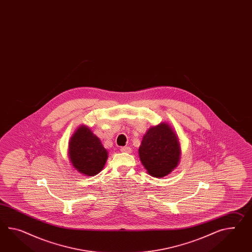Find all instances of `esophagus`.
I'll return each mask as SVG.
<instances>
[{
  "label": "esophagus",
  "mask_w": 252,
  "mask_h": 252,
  "mask_svg": "<svg viewBox=\"0 0 252 252\" xmlns=\"http://www.w3.org/2000/svg\"><path fill=\"white\" fill-rule=\"evenodd\" d=\"M120 150H121V152H124V153H131V151H132V149L129 147H122L120 148Z\"/></svg>",
  "instance_id": "obj_1"
}]
</instances>
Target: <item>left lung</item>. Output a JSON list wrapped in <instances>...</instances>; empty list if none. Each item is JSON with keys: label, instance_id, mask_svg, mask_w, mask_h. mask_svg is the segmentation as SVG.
Wrapping results in <instances>:
<instances>
[{"label": "left lung", "instance_id": "left-lung-1", "mask_svg": "<svg viewBox=\"0 0 252 252\" xmlns=\"http://www.w3.org/2000/svg\"><path fill=\"white\" fill-rule=\"evenodd\" d=\"M138 151L143 166L155 178L168 175L180 158L178 137L166 123L148 129Z\"/></svg>", "mask_w": 252, "mask_h": 252}]
</instances>
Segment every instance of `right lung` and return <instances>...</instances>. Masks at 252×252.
Listing matches in <instances>:
<instances>
[{"mask_svg": "<svg viewBox=\"0 0 252 252\" xmlns=\"http://www.w3.org/2000/svg\"><path fill=\"white\" fill-rule=\"evenodd\" d=\"M69 156L77 171L86 176H94L104 167L107 159V151L98 137L83 126L75 131L71 138Z\"/></svg>", "mask_w": 252, "mask_h": 252, "instance_id": "right-lung-1", "label": "right lung"}]
</instances>
